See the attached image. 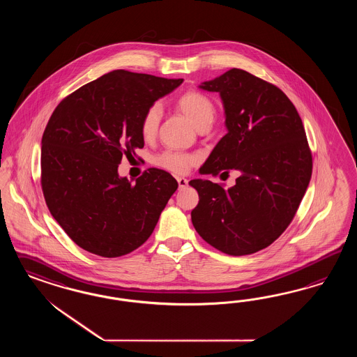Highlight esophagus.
I'll return each mask as SVG.
<instances>
[{
    "label": "esophagus",
    "instance_id": "obj_1",
    "mask_svg": "<svg viewBox=\"0 0 357 357\" xmlns=\"http://www.w3.org/2000/svg\"><path fill=\"white\" fill-rule=\"evenodd\" d=\"M176 181H178V184H179V188H184V187L188 185V181L185 178L179 176V178H176Z\"/></svg>",
    "mask_w": 357,
    "mask_h": 357
}]
</instances>
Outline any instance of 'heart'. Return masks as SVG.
<instances>
[{"label": "heart", "instance_id": "obj_1", "mask_svg": "<svg viewBox=\"0 0 357 357\" xmlns=\"http://www.w3.org/2000/svg\"><path fill=\"white\" fill-rule=\"evenodd\" d=\"M175 107L192 123L196 130L211 127L216 118V107L209 98L196 90H187L175 99ZM161 121V108L153 105L148 108L140 121V132L145 140L153 139L158 130ZM192 154L181 151H166L160 154L155 163L165 170L174 174H184L196 163Z\"/></svg>", "mask_w": 357, "mask_h": 357}]
</instances>
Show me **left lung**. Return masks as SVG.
<instances>
[{
  "label": "left lung",
  "instance_id": "obj_1",
  "mask_svg": "<svg viewBox=\"0 0 357 357\" xmlns=\"http://www.w3.org/2000/svg\"><path fill=\"white\" fill-rule=\"evenodd\" d=\"M200 87L220 93L227 128L200 173L241 175L227 190L191 181L199 194L191 220L215 249L234 257L254 254L289 227L310 182L313 158L303 120L279 87L242 69Z\"/></svg>",
  "mask_w": 357,
  "mask_h": 357
}]
</instances>
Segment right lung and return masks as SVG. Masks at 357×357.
I'll return each mask as SVG.
<instances>
[{
    "mask_svg": "<svg viewBox=\"0 0 357 357\" xmlns=\"http://www.w3.org/2000/svg\"><path fill=\"white\" fill-rule=\"evenodd\" d=\"M182 82L118 69L54 108L42 137L40 183L51 215L79 248L116 258L151 237L178 182L151 167L132 184L118 166L144 148V112Z\"/></svg>",
    "mask_w": 357,
    "mask_h": 357,
    "instance_id": "right-lung-1",
    "label": "right lung"
}]
</instances>
